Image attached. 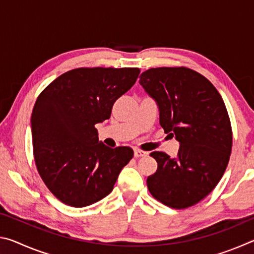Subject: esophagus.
<instances>
[{
	"instance_id": "obj_1",
	"label": "esophagus",
	"mask_w": 254,
	"mask_h": 254,
	"mask_svg": "<svg viewBox=\"0 0 254 254\" xmlns=\"http://www.w3.org/2000/svg\"><path fill=\"white\" fill-rule=\"evenodd\" d=\"M147 156V152L142 151V150L140 149H134V157L135 158H140V157H145Z\"/></svg>"
}]
</instances>
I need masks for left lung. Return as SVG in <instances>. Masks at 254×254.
I'll return each instance as SVG.
<instances>
[{
	"label": "left lung",
	"mask_w": 254,
	"mask_h": 254,
	"mask_svg": "<svg viewBox=\"0 0 254 254\" xmlns=\"http://www.w3.org/2000/svg\"><path fill=\"white\" fill-rule=\"evenodd\" d=\"M140 85L157 102L159 122L180 143L177 158L161 151L150 156L158 169L147 179L154 198L182 209L205 198L220 182L232 151V127L220 93L186 67L150 68Z\"/></svg>",
	"instance_id": "8db88e82"
}]
</instances>
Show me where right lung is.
Returning a JSON list of instances; mask_svg holds the SVG:
<instances>
[{
	"label": "right lung",
	"mask_w": 254,
	"mask_h": 254,
	"mask_svg": "<svg viewBox=\"0 0 254 254\" xmlns=\"http://www.w3.org/2000/svg\"><path fill=\"white\" fill-rule=\"evenodd\" d=\"M139 74V68H76L38 96L31 115L34 162L64 204L85 207L103 199L132 159L130 147L98 142L95 124L110 119Z\"/></svg>",
	"instance_id": "1"
}]
</instances>
